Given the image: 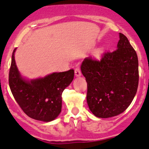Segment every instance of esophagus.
<instances>
[{
    "instance_id": "esophagus-1",
    "label": "esophagus",
    "mask_w": 149,
    "mask_h": 149,
    "mask_svg": "<svg viewBox=\"0 0 149 149\" xmlns=\"http://www.w3.org/2000/svg\"><path fill=\"white\" fill-rule=\"evenodd\" d=\"M74 74H75V76H76V77H79V76H81V70H80L79 67H77V68H75V70H74Z\"/></svg>"
}]
</instances>
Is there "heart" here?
Returning a JSON list of instances; mask_svg holds the SVG:
<instances>
[{
    "mask_svg": "<svg viewBox=\"0 0 149 149\" xmlns=\"http://www.w3.org/2000/svg\"><path fill=\"white\" fill-rule=\"evenodd\" d=\"M100 55H101V51H98V52L96 53V57H99Z\"/></svg>",
    "mask_w": 149,
    "mask_h": 149,
    "instance_id": "b5f03b06",
    "label": "heart"
}]
</instances>
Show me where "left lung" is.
<instances>
[{"label":"left lung","mask_w":149,"mask_h":149,"mask_svg":"<svg viewBox=\"0 0 149 149\" xmlns=\"http://www.w3.org/2000/svg\"><path fill=\"white\" fill-rule=\"evenodd\" d=\"M117 48L113 52L103 53L100 61L86 58L81 66L87 82L88 108L98 118H111L123 113L137 91L139 63L136 51L122 33Z\"/></svg>","instance_id":"left-lung-1"}]
</instances>
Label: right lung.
Wrapping results in <instances>:
<instances>
[{"instance_id": "add662e5", "label": "right lung", "mask_w": 149, "mask_h": 149, "mask_svg": "<svg viewBox=\"0 0 149 149\" xmlns=\"http://www.w3.org/2000/svg\"><path fill=\"white\" fill-rule=\"evenodd\" d=\"M15 50L12 55L9 72V85L15 99L29 118L43 122L52 121L61 113L62 93L74 79V70L26 81L22 77L17 68Z\"/></svg>"}]
</instances>
